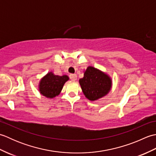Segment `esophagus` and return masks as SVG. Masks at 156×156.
Segmentation results:
<instances>
[{"instance_id":"34e87169","label":"esophagus","mask_w":156,"mask_h":156,"mask_svg":"<svg viewBox=\"0 0 156 156\" xmlns=\"http://www.w3.org/2000/svg\"><path fill=\"white\" fill-rule=\"evenodd\" d=\"M69 78H70L72 80L75 81V80H76V79H77V75H76V74H72L69 75Z\"/></svg>"}]
</instances>
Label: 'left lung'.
I'll list each match as a JSON object with an SVG mask.
<instances>
[{
  "label": "left lung",
  "instance_id": "obj_1",
  "mask_svg": "<svg viewBox=\"0 0 156 156\" xmlns=\"http://www.w3.org/2000/svg\"><path fill=\"white\" fill-rule=\"evenodd\" d=\"M82 90L90 101H97L105 97L111 90L112 80L109 76L92 66H88L84 77L79 80Z\"/></svg>",
  "mask_w": 156,
  "mask_h": 156
}]
</instances>
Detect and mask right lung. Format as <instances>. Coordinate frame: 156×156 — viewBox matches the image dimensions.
<instances>
[{
  "mask_svg": "<svg viewBox=\"0 0 156 156\" xmlns=\"http://www.w3.org/2000/svg\"><path fill=\"white\" fill-rule=\"evenodd\" d=\"M69 80L68 76H58L49 72L39 82V90L44 97L53 98L60 93L66 82Z\"/></svg>",
  "mask_w": 156,
  "mask_h": 156,
  "instance_id": "right-lung-1",
  "label": "right lung"
}]
</instances>
